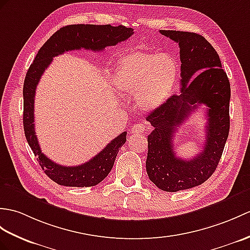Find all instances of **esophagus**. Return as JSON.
Wrapping results in <instances>:
<instances>
[{"mask_svg":"<svg viewBox=\"0 0 250 250\" xmlns=\"http://www.w3.org/2000/svg\"><path fill=\"white\" fill-rule=\"evenodd\" d=\"M145 131H146V125H145L142 123L135 124L134 125H133L132 130H131V132L133 133V134H139V133H144Z\"/></svg>","mask_w":250,"mask_h":250,"instance_id":"esophagus-1","label":"esophagus"}]
</instances>
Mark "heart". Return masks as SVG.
Listing matches in <instances>:
<instances>
[{
    "label": "heart",
    "mask_w": 250,
    "mask_h": 250,
    "mask_svg": "<svg viewBox=\"0 0 250 250\" xmlns=\"http://www.w3.org/2000/svg\"><path fill=\"white\" fill-rule=\"evenodd\" d=\"M178 77V63L171 55L130 52L119 60L114 84L121 94L135 96L139 107L152 111L171 97Z\"/></svg>",
    "instance_id": "1"
}]
</instances>
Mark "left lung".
<instances>
[{"instance_id": "1", "label": "left lung", "mask_w": 250, "mask_h": 250, "mask_svg": "<svg viewBox=\"0 0 250 250\" xmlns=\"http://www.w3.org/2000/svg\"><path fill=\"white\" fill-rule=\"evenodd\" d=\"M160 33L179 43L181 92L146 117L153 126L148 135L146 169L149 179L162 190L188 189L206 182L215 171L230 129V83L215 49L201 35L189 32ZM208 107L206 144L202 152L187 161L173 151L175 130L196 110Z\"/></svg>"}]
</instances>
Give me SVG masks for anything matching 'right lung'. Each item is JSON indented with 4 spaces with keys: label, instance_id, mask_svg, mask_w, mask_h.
<instances>
[{
    "label": "right lung",
    "instance_id": "1",
    "mask_svg": "<svg viewBox=\"0 0 250 250\" xmlns=\"http://www.w3.org/2000/svg\"><path fill=\"white\" fill-rule=\"evenodd\" d=\"M133 28L124 25L72 24L60 28L40 48L28 68L23 85V126L26 141L37 156L39 165L51 180L60 185L72 188L95 187L112 170L116 156L126 141V132L115 137L101 152L78 166L56 164L42 152L34 126V98L36 87L53 57L72 50L102 51L109 45L125 42L133 35Z\"/></svg>",
    "mask_w": 250,
    "mask_h": 250
}]
</instances>
